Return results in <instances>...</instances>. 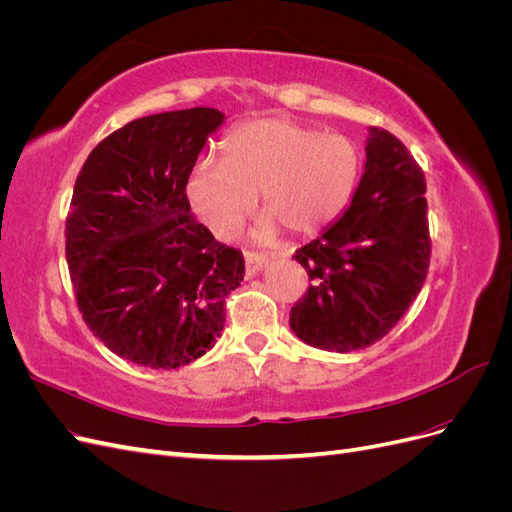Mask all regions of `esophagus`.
<instances>
[{"label": "esophagus", "instance_id": "esophagus-1", "mask_svg": "<svg viewBox=\"0 0 512 512\" xmlns=\"http://www.w3.org/2000/svg\"><path fill=\"white\" fill-rule=\"evenodd\" d=\"M243 258H245V277L258 275L260 269L269 262L267 254H258V252H243Z\"/></svg>", "mask_w": 512, "mask_h": 512}]
</instances>
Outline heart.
Returning <instances> with one entry per match:
<instances>
[{
  "label": "heart",
  "mask_w": 512,
  "mask_h": 512,
  "mask_svg": "<svg viewBox=\"0 0 512 512\" xmlns=\"http://www.w3.org/2000/svg\"><path fill=\"white\" fill-rule=\"evenodd\" d=\"M361 175V151L342 134H324L284 117H262L232 130L224 160L200 158L188 198L220 239H232L258 203L267 211L252 237L267 241L280 224L292 235H314L346 209Z\"/></svg>",
  "instance_id": "b5f03b06"
}]
</instances>
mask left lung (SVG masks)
Segmentation results:
<instances>
[{"mask_svg":"<svg viewBox=\"0 0 512 512\" xmlns=\"http://www.w3.org/2000/svg\"><path fill=\"white\" fill-rule=\"evenodd\" d=\"M367 132L350 205L292 256L312 286L292 305L290 329L327 352L376 344L406 314L429 267L423 170L391 132Z\"/></svg>","mask_w":512,"mask_h":512,"instance_id":"1","label":"left lung"}]
</instances>
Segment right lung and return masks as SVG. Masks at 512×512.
Instances as JSON below:
<instances>
[{
	"instance_id": "add662e5",
	"label": "right lung",
	"mask_w": 512,
	"mask_h": 512,
	"mask_svg": "<svg viewBox=\"0 0 512 512\" xmlns=\"http://www.w3.org/2000/svg\"><path fill=\"white\" fill-rule=\"evenodd\" d=\"M226 115L196 106L134 119L89 153L66 220V260L87 327L117 356L177 369L224 331L241 252L215 241L185 196Z\"/></svg>"
}]
</instances>
